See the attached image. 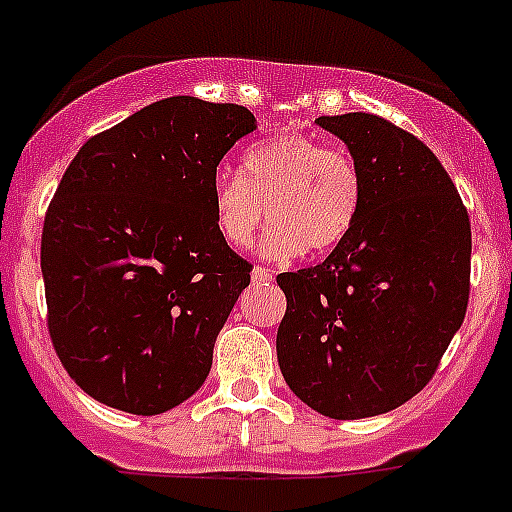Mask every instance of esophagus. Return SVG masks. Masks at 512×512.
Returning <instances> with one entry per match:
<instances>
[{"label": "esophagus", "mask_w": 512, "mask_h": 512, "mask_svg": "<svg viewBox=\"0 0 512 512\" xmlns=\"http://www.w3.org/2000/svg\"><path fill=\"white\" fill-rule=\"evenodd\" d=\"M252 283H257V285H262V283H272V272L270 270H265V267H252Z\"/></svg>", "instance_id": "34e87169"}]
</instances>
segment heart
<instances>
[{
    "label": "heart",
    "instance_id": "heart-1",
    "mask_svg": "<svg viewBox=\"0 0 512 512\" xmlns=\"http://www.w3.org/2000/svg\"><path fill=\"white\" fill-rule=\"evenodd\" d=\"M361 197V171L346 151L283 133L247 148L242 174L214 176V227L227 245L242 250L267 214L270 229L260 245L265 260H290L303 250L326 255L353 229Z\"/></svg>",
    "mask_w": 512,
    "mask_h": 512
}]
</instances>
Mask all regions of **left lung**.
Segmentation results:
<instances>
[{
	"mask_svg": "<svg viewBox=\"0 0 512 512\" xmlns=\"http://www.w3.org/2000/svg\"><path fill=\"white\" fill-rule=\"evenodd\" d=\"M315 123L346 143L364 197L321 265L278 275L288 298L278 364L323 417H376L427 386L465 321L470 217L417 136L371 113Z\"/></svg>",
	"mask_w": 512,
	"mask_h": 512,
	"instance_id": "left-lung-1",
	"label": "left lung"
}]
</instances>
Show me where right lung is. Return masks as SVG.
<instances>
[{"mask_svg": "<svg viewBox=\"0 0 512 512\" xmlns=\"http://www.w3.org/2000/svg\"><path fill=\"white\" fill-rule=\"evenodd\" d=\"M257 128L245 105L156 100L90 138L42 227L52 346L105 407L154 417L197 394L250 265L219 237V161Z\"/></svg>", "mask_w": 512, "mask_h": 512, "instance_id": "1", "label": "right lung"}]
</instances>
